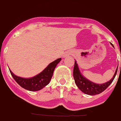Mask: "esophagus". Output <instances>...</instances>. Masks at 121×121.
I'll list each match as a JSON object with an SVG mask.
<instances>
[{
    "label": "esophagus",
    "instance_id": "1",
    "mask_svg": "<svg viewBox=\"0 0 121 121\" xmlns=\"http://www.w3.org/2000/svg\"><path fill=\"white\" fill-rule=\"evenodd\" d=\"M71 54H72V53H71V51H68V52H66L65 53H64V54L63 56H64V57H67V56L71 55Z\"/></svg>",
    "mask_w": 121,
    "mask_h": 121
}]
</instances>
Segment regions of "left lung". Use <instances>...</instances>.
Listing matches in <instances>:
<instances>
[{
  "label": "left lung",
  "mask_w": 121,
  "mask_h": 121,
  "mask_svg": "<svg viewBox=\"0 0 121 121\" xmlns=\"http://www.w3.org/2000/svg\"><path fill=\"white\" fill-rule=\"evenodd\" d=\"M110 43L114 47L112 43ZM117 67H118V66H117ZM117 71V68H116V71H115L113 78L108 82L102 84H96L95 82H91L88 79H86V78H85L84 76L82 75V74L80 71L79 68L78 67L76 60H75L73 69V77L76 84L78 88H79L80 90L82 91V92L86 94V95L93 96V95H98V94H100L103 92L104 91L112 84V82H113L115 76H116Z\"/></svg>",
  "instance_id": "obj_1"
}]
</instances>
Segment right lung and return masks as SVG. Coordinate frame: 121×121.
<instances>
[{
  "label": "right lung",
  "instance_id": "1",
  "mask_svg": "<svg viewBox=\"0 0 121 121\" xmlns=\"http://www.w3.org/2000/svg\"><path fill=\"white\" fill-rule=\"evenodd\" d=\"M61 60V58H59L54 61L50 63L43 71L35 76L30 78H24L17 76L11 71V74L16 82L22 88L31 91H36L44 88L50 83L53 76V72L56 67Z\"/></svg>",
  "mask_w": 121,
  "mask_h": 121
}]
</instances>
